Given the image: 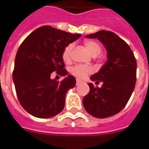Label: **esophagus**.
I'll use <instances>...</instances> for the list:
<instances>
[{"instance_id":"1","label":"esophagus","mask_w":149,"mask_h":149,"mask_svg":"<svg viewBox=\"0 0 149 149\" xmlns=\"http://www.w3.org/2000/svg\"><path fill=\"white\" fill-rule=\"evenodd\" d=\"M81 83H83V81L81 79H76V85H79Z\"/></svg>"}]
</instances>
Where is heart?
<instances>
[{"mask_svg":"<svg viewBox=\"0 0 149 149\" xmlns=\"http://www.w3.org/2000/svg\"><path fill=\"white\" fill-rule=\"evenodd\" d=\"M86 49L90 53V54L92 56L99 55L101 52V47L95 41H86L84 43ZM73 49V45L70 44L64 49L63 52V59L66 63H69L70 61V55ZM93 71V69L91 66H83V65H78L73 67L71 69V73L74 76L78 77L79 79H84L86 78L89 74Z\"/></svg>","mask_w":149,"mask_h":149,"instance_id":"b5f03b06","label":"heart"}]
</instances>
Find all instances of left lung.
I'll list each match as a JSON object with an SVG mask.
<instances>
[{
  "label": "left lung",
  "mask_w": 149,
  "mask_h": 149,
  "mask_svg": "<svg viewBox=\"0 0 149 149\" xmlns=\"http://www.w3.org/2000/svg\"><path fill=\"white\" fill-rule=\"evenodd\" d=\"M97 38L107 49V62L99 72L91 77L89 93L83 100L85 110L97 118H107L119 113L130 99L136 80V61L129 46L113 32L100 30L86 35Z\"/></svg>",
  "instance_id": "left-lung-1"
}]
</instances>
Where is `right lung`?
Listing matches in <instances>:
<instances>
[{
  "mask_svg": "<svg viewBox=\"0 0 149 149\" xmlns=\"http://www.w3.org/2000/svg\"><path fill=\"white\" fill-rule=\"evenodd\" d=\"M80 37L45 26L31 33L20 46L13 80L19 102L30 115L46 119L63 110L66 94L75 86V78L69 74L58 82L50 75L54 71L60 76L67 74L63 50Z\"/></svg>",
  "mask_w": 149,
  "mask_h": 149,
  "instance_id": "obj_1",
  "label": "right lung"
}]
</instances>
